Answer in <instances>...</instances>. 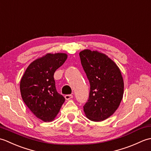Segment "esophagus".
<instances>
[{
	"label": "esophagus",
	"mask_w": 151,
	"mask_h": 151,
	"mask_svg": "<svg viewBox=\"0 0 151 151\" xmlns=\"http://www.w3.org/2000/svg\"><path fill=\"white\" fill-rule=\"evenodd\" d=\"M73 97V95H65V99H66V100H69V99H72Z\"/></svg>",
	"instance_id": "1"
}]
</instances>
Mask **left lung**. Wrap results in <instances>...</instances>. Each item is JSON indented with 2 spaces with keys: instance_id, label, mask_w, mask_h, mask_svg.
<instances>
[{
  "instance_id": "obj_1",
  "label": "left lung",
  "mask_w": 151,
  "mask_h": 151,
  "mask_svg": "<svg viewBox=\"0 0 151 151\" xmlns=\"http://www.w3.org/2000/svg\"><path fill=\"white\" fill-rule=\"evenodd\" d=\"M81 63L90 84L86 116L92 121L106 119L120 105L124 93L121 70L113 60L97 50L84 49L79 53Z\"/></svg>"
}]
</instances>
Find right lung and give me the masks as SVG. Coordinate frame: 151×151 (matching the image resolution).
<instances>
[{"instance_id": "obj_1", "label": "right lung", "mask_w": 151, "mask_h": 151, "mask_svg": "<svg viewBox=\"0 0 151 151\" xmlns=\"http://www.w3.org/2000/svg\"><path fill=\"white\" fill-rule=\"evenodd\" d=\"M67 58L65 53H47L28 66L20 82L22 100L44 122L55 119L65 98L57 92L54 74Z\"/></svg>"}]
</instances>
